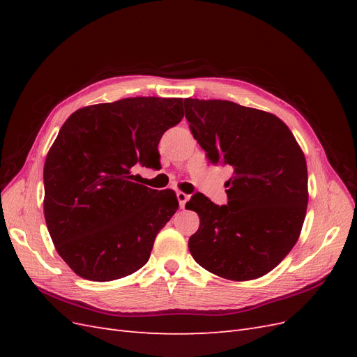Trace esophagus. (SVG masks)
Segmentation results:
<instances>
[{
  "instance_id": "esophagus-1",
  "label": "esophagus",
  "mask_w": 357,
  "mask_h": 357,
  "mask_svg": "<svg viewBox=\"0 0 357 357\" xmlns=\"http://www.w3.org/2000/svg\"><path fill=\"white\" fill-rule=\"evenodd\" d=\"M177 201H178L180 208H185L186 202L189 201V195H188V193H185V192H177Z\"/></svg>"
}]
</instances>
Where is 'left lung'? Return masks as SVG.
Here are the masks:
<instances>
[{
  "mask_svg": "<svg viewBox=\"0 0 357 357\" xmlns=\"http://www.w3.org/2000/svg\"><path fill=\"white\" fill-rule=\"evenodd\" d=\"M189 128L214 165L234 174L228 204L202 193L186 204L199 215L193 259L235 282L274 269L299 238L308 202L307 162L294 134L271 113L222 100H185Z\"/></svg>",
  "mask_w": 357,
  "mask_h": 357,
  "instance_id": "8db88e82",
  "label": "left lung"
}]
</instances>
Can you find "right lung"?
I'll list each match as a JSON object with an SVG mask.
<instances>
[{
  "label": "right lung",
  "instance_id": "right-lung-1",
  "mask_svg": "<svg viewBox=\"0 0 357 357\" xmlns=\"http://www.w3.org/2000/svg\"><path fill=\"white\" fill-rule=\"evenodd\" d=\"M181 117V98L137 96L84 107L62 125L43 171L45 218L79 277L110 282L147 264L178 201L138 185L132 168L160 165L158 144Z\"/></svg>",
  "mask_w": 357,
  "mask_h": 357
}]
</instances>
